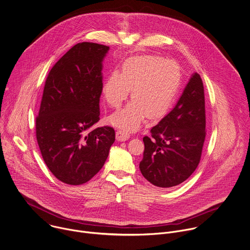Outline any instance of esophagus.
<instances>
[{
    "instance_id": "34e87169",
    "label": "esophagus",
    "mask_w": 250,
    "mask_h": 250,
    "mask_svg": "<svg viewBox=\"0 0 250 250\" xmlns=\"http://www.w3.org/2000/svg\"><path fill=\"white\" fill-rule=\"evenodd\" d=\"M129 136H130L129 133L124 129H119L116 132V138L119 141H125L129 138Z\"/></svg>"
}]
</instances>
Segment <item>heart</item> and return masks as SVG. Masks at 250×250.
<instances>
[{"instance_id":"b5f03b06","label":"heart","mask_w":250,"mask_h":250,"mask_svg":"<svg viewBox=\"0 0 250 250\" xmlns=\"http://www.w3.org/2000/svg\"><path fill=\"white\" fill-rule=\"evenodd\" d=\"M181 83V70L173 61L156 55L127 58L122 71H112L103 84V96L113 108L128 97L132 101L111 116V122L128 130L140 126L146 117L163 118L171 108Z\"/></svg>"}]
</instances>
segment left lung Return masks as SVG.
<instances>
[{
	"mask_svg": "<svg viewBox=\"0 0 250 250\" xmlns=\"http://www.w3.org/2000/svg\"><path fill=\"white\" fill-rule=\"evenodd\" d=\"M206 134L205 88L194 73L175 107L143 137L142 175L160 188L181 184L200 164Z\"/></svg>",
	"mask_w": 250,
	"mask_h": 250,
	"instance_id": "obj_1",
	"label": "left lung"
}]
</instances>
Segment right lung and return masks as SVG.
<instances>
[{"label": "right lung", "instance_id": "add662e5", "mask_svg": "<svg viewBox=\"0 0 250 250\" xmlns=\"http://www.w3.org/2000/svg\"><path fill=\"white\" fill-rule=\"evenodd\" d=\"M109 46L79 42L51 68L45 80L36 136L42 157L61 182L81 185L104 166L115 130L99 121L102 61Z\"/></svg>", "mask_w": 250, "mask_h": 250}]
</instances>
